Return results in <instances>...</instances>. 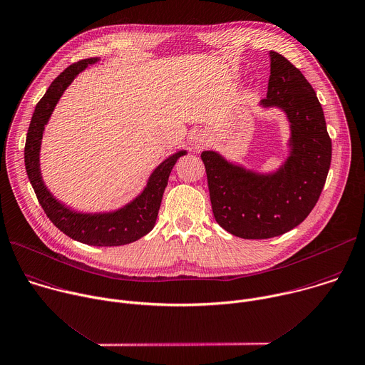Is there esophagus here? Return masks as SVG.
<instances>
[{"instance_id": "esophagus-1", "label": "esophagus", "mask_w": 365, "mask_h": 365, "mask_svg": "<svg viewBox=\"0 0 365 365\" xmlns=\"http://www.w3.org/2000/svg\"><path fill=\"white\" fill-rule=\"evenodd\" d=\"M206 143H207V140H206V138L203 135H196V138L193 139L195 149H203Z\"/></svg>"}]
</instances>
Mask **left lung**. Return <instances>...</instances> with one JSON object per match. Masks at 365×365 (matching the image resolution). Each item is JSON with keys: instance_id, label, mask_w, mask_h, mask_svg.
Here are the masks:
<instances>
[{"instance_id": "obj_1", "label": "left lung", "mask_w": 365, "mask_h": 365, "mask_svg": "<svg viewBox=\"0 0 365 365\" xmlns=\"http://www.w3.org/2000/svg\"><path fill=\"white\" fill-rule=\"evenodd\" d=\"M271 76L262 107L281 108L289 121V156L274 173L233 165L213 150L202 152L212 210L229 233L268 239L298 226L317 205L331 165V139L322 107L304 74L269 51Z\"/></svg>"}]
</instances>
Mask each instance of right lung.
Wrapping results in <instances>:
<instances>
[{"mask_svg":"<svg viewBox=\"0 0 365 365\" xmlns=\"http://www.w3.org/2000/svg\"><path fill=\"white\" fill-rule=\"evenodd\" d=\"M98 60V57L80 60L60 73V76L50 84L43 98L37 103L30 121L24 162L30 183L41 207L63 233L86 245L120 247L132 244L153 229L169 175L178 159L186 155V150H180L162 162L150 175L143 192L130 203L114 212L80 213L64 206L50 193L43 182L40 170V148L44 128L64 90L78 73Z\"/></svg>","mask_w":365,"mask_h":365,"instance_id":"add662e5","label":"right lung"}]
</instances>
